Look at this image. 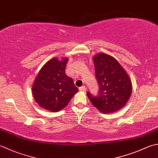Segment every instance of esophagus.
Returning a JSON list of instances; mask_svg holds the SVG:
<instances>
[{
    "label": "esophagus",
    "instance_id": "obj_1",
    "mask_svg": "<svg viewBox=\"0 0 158 158\" xmlns=\"http://www.w3.org/2000/svg\"><path fill=\"white\" fill-rule=\"evenodd\" d=\"M79 89L80 91H82V92H85L86 90V88H85V86H82V87H80L79 88Z\"/></svg>",
    "mask_w": 158,
    "mask_h": 158
}]
</instances>
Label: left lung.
<instances>
[{
    "mask_svg": "<svg viewBox=\"0 0 158 158\" xmlns=\"http://www.w3.org/2000/svg\"><path fill=\"white\" fill-rule=\"evenodd\" d=\"M93 61L98 92H87L92 104L102 113H112L125 106L131 94V82L118 61L110 55L99 53Z\"/></svg>",
    "mask_w": 158,
    "mask_h": 158,
    "instance_id": "8db88e82",
    "label": "left lung"
}]
</instances>
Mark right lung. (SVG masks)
Segmentation results:
<instances>
[{"label": "right lung", "instance_id": "right-lung-1", "mask_svg": "<svg viewBox=\"0 0 158 158\" xmlns=\"http://www.w3.org/2000/svg\"><path fill=\"white\" fill-rule=\"evenodd\" d=\"M67 58H52L40 70L32 90L36 103L44 109L56 112L66 107L78 88L65 73Z\"/></svg>", "mask_w": 158, "mask_h": 158}]
</instances>
